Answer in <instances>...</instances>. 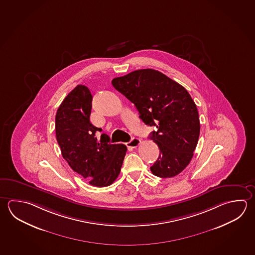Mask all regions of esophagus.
Returning a JSON list of instances; mask_svg holds the SVG:
<instances>
[{
	"label": "esophagus",
	"instance_id": "34e87169",
	"mask_svg": "<svg viewBox=\"0 0 255 255\" xmlns=\"http://www.w3.org/2000/svg\"><path fill=\"white\" fill-rule=\"evenodd\" d=\"M141 144V140L137 138V137H133L130 140L129 142L127 143V146L128 147H132V148H135L137 147L139 144Z\"/></svg>",
	"mask_w": 255,
	"mask_h": 255
}]
</instances>
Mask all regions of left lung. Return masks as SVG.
Instances as JSON below:
<instances>
[{
	"label": "left lung",
	"mask_w": 255,
	"mask_h": 255,
	"mask_svg": "<svg viewBox=\"0 0 255 255\" xmlns=\"http://www.w3.org/2000/svg\"><path fill=\"white\" fill-rule=\"evenodd\" d=\"M113 87L134 103L145 125L156 127L150 138L160 155L151 171L161 178L176 176L188 166L198 144V109L182 85L153 69L136 70L112 80Z\"/></svg>",
	"instance_id": "8db88e82"
}]
</instances>
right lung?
I'll list each match as a JSON object with an SVG mask.
<instances>
[{
    "instance_id": "right-lung-1",
    "label": "right lung",
    "mask_w": 255,
    "mask_h": 255,
    "mask_svg": "<svg viewBox=\"0 0 255 255\" xmlns=\"http://www.w3.org/2000/svg\"><path fill=\"white\" fill-rule=\"evenodd\" d=\"M93 96L84 85H77L62 102L56 115V135L61 153L75 172L88 180L91 185L112 184L120 172L127 146L111 144L102 134L98 142L96 133L102 128L91 123Z\"/></svg>"
}]
</instances>
